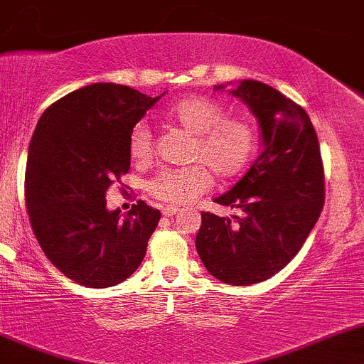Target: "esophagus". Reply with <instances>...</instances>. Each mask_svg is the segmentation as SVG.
<instances>
[{
  "mask_svg": "<svg viewBox=\"0 0 364 364\" xmlns=\"http://www.w3.org/2000/svg\"><path fill=\"white\" fill-rule=\"evenodd\" d=\"M178 212H179V208H178V207H171V205H168V207L162 208V214H164L166 217H173V215H176Z\"/></svg>",
  "mask_w": 364,
  "mask_h": 364,
  "instance_id": "34e87169",
  "label": "esophagus"
}]
</instances>
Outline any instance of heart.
I'll list each match as a JSON object with an SVG mask.
<instances>
[{
    "instance_id": "1",
    "label": "heart",
    "mask_w": 364,
    "mask_h": 364,
    "mask_svg": "<svg viewBox=\"0 0 364 364\" xmlns=\"http://www.w3.org/2000/svg\"><path fill=\"white\" fill-rule=\"evenodd\" d=\"M171 123L193 133L190 161L198 164L164 169L149 183L150 195L169 205H186L212 185V176L231 179L252 161L257 132L248 119L225 116L223 104L205 95H188L166 109ZM128 154L135 162L152 157V132L147 123H136L128 136Z\"/></svg>"
}]
</instances>
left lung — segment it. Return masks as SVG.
Masks as SVG:
<instances>
[{
  "label": "left lung",
  "instance_id": "8db88e82",
  "mask_svg": "<svg viewBox=\"0 0 364 364\" xmlns=\"http://www.w3.org/2000/svg\"><path fill=\"white\" fill-rule=\"evenodd\" d=\"M229 94L258 119L263 149L248 173L214 200L243 214L202 212L195 246L215 279L250 286L272 277L301 250L323 208L325 176L318 136L301 106L257 80H241Z\"/></svg>",
  "mask_w": 364,
  "mask_h": 364
}]
</instances>
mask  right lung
<instances>
[{
    "label": "right lung",
    "mask_w": 364,
    "mask_h": 364,
    "mask_svg": "<svg viewBox=\"0 0 364 364\" xmlns=\"http://www.w3.org/2000/svg\"><path fill=\"white\" fill-rule=\"evenodd\" d=\"M164 94L92 83L37 123L25 169L28 219L49 262L77 284L116 286L144 260L161 212L139 200L121 219L106 208V191L129 171V132Z\"/></svg>",
    "instance_id": "right-lung-1"
}]
</instances>
